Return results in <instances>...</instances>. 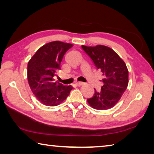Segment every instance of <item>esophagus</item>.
I'll return each mask as SVG.
<instances>
[{
	"mask_svg": "<svg viewBox=\"0 0 154 154\" xmlns=\"http://www.w3.org/2000/svg\"><path fill=\"white\" fill-rule=\"evenodd\" d=\"M75 85L77 86H81V85H83V82H76V83H75Z\"/></svg>",
	"mask_w": 154,
	"mask_h": 154,
	"instance_id": "34e87169",
	"label": "esophagus"
}]
</instances>
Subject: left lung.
Instances as JSON below:
<instances>
[{
    "instance_id": "obj_1",
    "label": "left lung",
    "mask_w": 154,
    "mask_h": 154,
    "mask_svg": "<svg viewBox=\"0 0 154 154\" xmlns=\"http://www.w3.org/2000/svg\"><path fill=\"white\" fill-rule=\"evenodd\" d=\"M81 47L103 77L101 91L95 90L93 97L87 99L88 103L97 110L109 109L119 102L127 89L128 71L126 65L115 51L107 46Z\"/></svg>"
}]
</instances>
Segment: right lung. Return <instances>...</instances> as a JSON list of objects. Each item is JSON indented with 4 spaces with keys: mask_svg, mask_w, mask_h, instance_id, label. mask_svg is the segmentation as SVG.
<instances>
[{
    "mask_svg": "<svg viewBox=\"0 0 154 154\" xmlns=\"http://www.w3.org/2000/svg\"><path fill=\"white\" fill-rule=\"evenodd\" d=\"M73 46L60 41L44 45L28 63V80L32 93L46 106H54L66 99L73 89L54 81L56 72L66 51Z\"/></svg>",
    "mask_w": 154,
    "mask_h": 154,
    "instance_id": "1",
    "label": "right lung"
}]
</instances>
